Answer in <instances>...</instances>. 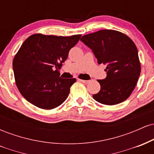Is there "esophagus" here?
<instances>
[{"mask_svg": "<svg viewBox=\"0 0 154 154\" xmlns=\"http://www.w3.org/2000/svg\"><path fill=\"white\" fill-rule=\"evenodd\" d=\"M79 81H80V82L84 83V84H88V83L90 82L89 80H84V79H79Z\"/></svg>", "mask_w": 154, "mask_h": 154, "instance_id": "obj_1", "label": "esophagus"}]
</instances>
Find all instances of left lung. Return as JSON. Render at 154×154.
<instances>
[{
    "mask_svg": "<svg viewBox=\"0 0 154 154\" xmlns=\"http://www.w3.org/2000/svg\"><path fill=\"white\" fill-rule=\"evenodd\" d=\"M91 49L98 63L106 64L107 76L99 79L100 90L93 95L96 101L115 105L128 99L140 75L138 52L134 42L122 32L103 29L80 39Z\"/></svg>",
    "mask_w": 154,
    "mask_h": 154,
    "instance_id": "obj_1",
    "label": "left lung"
}]
</instances>
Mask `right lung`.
I'll use <instances>...</instances> for the list:
<instances>
[{
	"label": "right lung",
	"mask_w": 154,
	"mask_h": 154,
	"mask_svg": "<svg viewBox=\"0 0 154 154\" xmlns=\"http://www.w3.org/2000/svg\"><path fill=\"white\" fill-rule=\"evenodd\" d=\"M80 37L35 34L24 40L14 56L13 70L17 88L27 101L52 109L66 99L76 79L61 78L59 69Z\"/></svg>",
	"instance_id": "1"
}]
</instances>
